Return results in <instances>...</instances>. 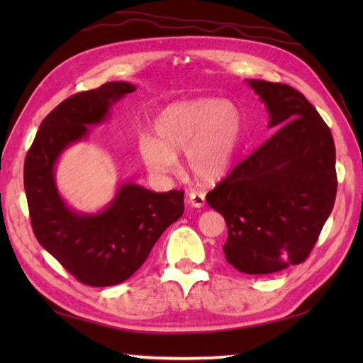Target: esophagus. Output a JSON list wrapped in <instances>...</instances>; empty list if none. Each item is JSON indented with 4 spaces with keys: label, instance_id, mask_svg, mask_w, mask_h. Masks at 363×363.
<instances>
[{
    "label": "esophagus",
    "instance_id": "esophagus-1",
    "mask_svg": "<svg viewBox=\"0 0 363 363\" xmlns=\"http://www.w3.org/2000/svg\"><path fill=\"white\" fill-rule=\"evenodd\" d=\"M189 204L194 207H203L206 204V196L203 191H190L189 194Z\"/></svg>",
    "mask_w": 363,
    "mask_h": 363
}]
</instances>
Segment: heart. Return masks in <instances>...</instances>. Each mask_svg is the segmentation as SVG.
Masks as SVG:
<instances>
[{
	"label": "heart",
	"instance_id": "1",
	"mask_svg": "<svg viewBox=\"0 0 363 363\" xmlns=\"http://www.w3.org/2000/svg\"><path fill=\"white\" fill-rule=\"evenodd\" d=\"M152 137L138 145L140 156L151 172L173 173L176 154L187 152L191 174L199 182L215 184L234 167L243 135L242 112L217 98H198L169 104L154 121Z\"/></svg>",
	"mask_w": 363,
	"mask_h": 363
}]
</instances>
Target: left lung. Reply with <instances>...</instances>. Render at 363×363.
<instances>
[{"label":"left lung","instance_id":"1","mask_svg":"<svg viewBox=\"0 0 363 363\" xmlns=\"http://www.w3.org/2000/svg\"><path fill=\"white\" fill-rule=\"evenodd\" d=\"M276 134L206 195L225 217L226 260L246 274H269L304 262L333 212L335 145L306 96L287 84L248 81Z\"/></svg>","mask_w":363,"mask_h":363}]
</instances>
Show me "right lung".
Wrapping results in <instances>:
<instances>
[{
	"label": "right lung",
	"mask_w": 363,
	"mask_h": 363,
	"mask_svg": "<svg viewBox=\"0 0 363 363\" xmlns=\"http://www.w3.org/2000/svg\"><path fill=\"white\" fill-rule=\"evenodd\" d=\"M135 86L106 82L76 94L42 121L25 159V191L35 238L68 273L90 287H109L129 279L148 259L164 230L184 213V191L164 194L137 184L120 186L99 213H78L60 198L54 182L57 157L87 135L90 125Z\"/></svg>",
	"instance_id": "1"
}]
</instances>
